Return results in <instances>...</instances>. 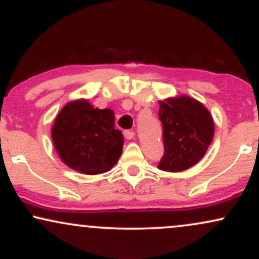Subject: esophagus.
Listing matches in <instances>:
<instances>
[{"label": "esophagus", "instance_id": "esophagus-1", "mask_svg": "<svg viewBox=\"0 0 259 259\" xmlns=\"http://www.w3.org/2000/svg\"><path fill=\"white\" fill-rule=\"evenodd\" d=\"M124 136H125V139L127 140H132L135 138V133L132 132V130H126V132H124Z\"/></svg>", "mask_w": 259, "mask_h": 259}]
</instances>
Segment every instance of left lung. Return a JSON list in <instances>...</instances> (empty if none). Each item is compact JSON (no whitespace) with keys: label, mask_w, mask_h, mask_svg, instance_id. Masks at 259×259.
<instances>
[{"label":"left lung","mask_w":259,"mask_h":259,"mask_svg":"<svg viewBox=\"0 0 259 259\" xmlns=\"http://www.w3.org/2000/svg\"><path fill=\"white\" fill-rule=\"evenodd\" d=\"M158 117L163 124L164 154L158 168L181 171L204 156L214 135L212 114L201 102L189 96L159 101Z\"/></svg>","instance_id":"8db88e82"}]
</instances>
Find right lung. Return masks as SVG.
Instances as JSON below:
<instances>
[{
    "label": "right lung",
    "mask_w": 259,
    "mask_h": 259,
    "mask_svg": "<svg viewBox=\"0 0 259 259\" xmlns=\"http://www.w3.org/2000/svg\"><path fill=\"white\" fill-rule=\"evenodd\" d=\"M52 141L65 164L82 174L111 170L123 151L112 109L95 108L86 100L67 103L52 126Z\"/></svg>",
    "instance_id": "obj_1"
}]
</instances>
